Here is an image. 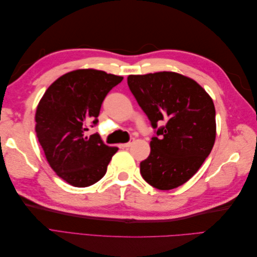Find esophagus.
<instances>
[{
  "instance_id": "1",
  "label": "esophagus",
  "mask_w": 257,
  "mask_h": 257,
  "mask_svg": "<svg viewBox=\"0 0 257 257\" xmlns=\"http://www.w3.org/2000/svg\"><path fill=\"white\" fill-rule=\"evenodd\" d=\"M133 143H134V138H131L130 142H128V143H125V144H123L122 147H123V148H128L130 146H132V144H133Z\"/></svg>"
}]
</instances>
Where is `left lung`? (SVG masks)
Instances as JSON below:
<instances>
[{
	"mask_svg": "<svg viewBox=\"0 0 257 257\" xmlns=\"http://www.w3.org/2000/svg\"><path fill=\"white\" fill-rule=\"evenodd\" d=\"M127 84L155 130L141 174L155 189L178 188L197 173L212 150V99L195 80L174 72L130 75Z\"/></svg>",
	"mask_w": 257,
	"mask_h": 257,
	"instance_id": "left-lung-1",
	"label": "left lung"
}]
</instances>
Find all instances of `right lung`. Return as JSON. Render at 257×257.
I'll return each mask as SVG.
<instances>
[{
	"instance_id": "right-lung-1",
	"label": "right lung",
	"mask_w": 257,
	"mask_h": 257,
	"mask_svg": "<svg viewBox=\"0 0 257 257\" xmlns=\"http://www.w3.org/2000/svg\"><path fill=\"white\" fill-rule=\"evenodd\" d=\"M121 76L96 69H77L61 76L37 106L36 135L50 167L64 181L85 188L102 179L118 148L104 144L96 133L84 136L88 124H97L103 100Z\"/></svg>"
}]
</instances>
